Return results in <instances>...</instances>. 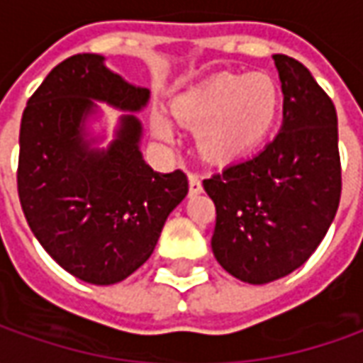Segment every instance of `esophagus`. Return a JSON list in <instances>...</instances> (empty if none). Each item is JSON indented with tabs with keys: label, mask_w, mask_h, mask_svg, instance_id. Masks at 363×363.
Here are the masks:
<instances>
[{
	"label": "esophagus",
	"mask_w": 363,
	"mask_h": 363,
	"mask_svg": "<svg viewBox=\"0 0 363 363\" xmlns=\"http://www.w3.org/2000/svg\"><path fill=\"white\" fill-rule=\"evenodd\" d=\"M203 191V186H201V179L196 176V174H189V196H197Z\"/></svg>",
	"instance_id": "1"
}]
</instances>
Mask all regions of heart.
Listing matches in <instances>:
<instances>
[{
    "label": "heart",
    "mask_w": 363,
    "mask_h": 363,
    "mask_svg": "<svg viewBox=\"0 0 363 363\" xmlns=\"http://www.w3.org/2000/svg\"><path fill=\"white\" fill-rule=\"evenodd\" d=\"M279 89L267 74H217L177 99L176 118L196 130L197 148L209 160L229 162L259 148L279 116ZM152 132L176 140L172 122L156 114Z\"/></svg>",
    "instance_id": "1"
}]
</instances>
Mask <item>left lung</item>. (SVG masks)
I'll return each instance as SVG.
<instances>
[{
    "label": "left lung",
    "instance_id": "8db88e82",
    "mask_svg": "<svg viewBox=\"0 0 363 363\" xmlns=\"http://www.w3.org/2000/svg\"><path fill=\"white\" fill-rule=\"evenodd\" d=\"M282 126L257 156L203 179L217 219L211 249L229 274L267 284L308 261L338 211V116L311 71L272 55Z\"/></svg>",
    "mask_w": 363,
    "mask_h": 363
}]
</instances>
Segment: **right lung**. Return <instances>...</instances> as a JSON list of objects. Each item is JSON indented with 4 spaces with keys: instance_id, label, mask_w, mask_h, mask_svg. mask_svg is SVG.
I'll use <instances>...</instances> for the list:
<instances>
[{
    "instance_id": "obj_1",
    "label": "right lung",
    "mask_w": 363,
    "mask_h": 363,
    "mask_svg": "<svg viewBox=\"0 0 363 363\" xmlns=\"http://www.w3.org/2000/svg\"><path fill=\"white\" fill-rule=\"evenodd\" d=\"M102 55H72L27 102L19 130L17 191L47 253L91 284L124 281L148 261L162 227L187 196L184 172L144 162L138 114L150 91L110 71ZM124 111L108 145L90 126L98 102Z\"/></svg>"
}]
</instances>
